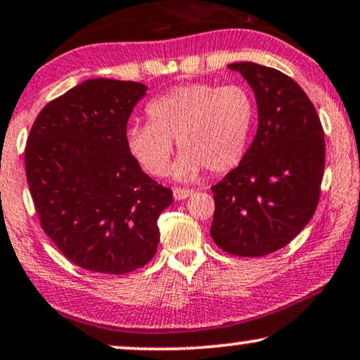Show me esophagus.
I'll return each instance as SVG.
<instances>
[{"mask_svg": "<svg viewBox=\"0 0 360 360\" xmlns=\"http://www.w3.org/2000/svg\"><path fill=\"white\" fill-rule=\"evenodd\" d=\"M172 194H174V199L176 200H183L186 198H189V195L194 194L193 189H186V188H176L172 191Z\"/></svg>", "mask_w": 360, "mask_h": 360, "instance_id": "34e87169", "label": "esophagus"}]
</instances>
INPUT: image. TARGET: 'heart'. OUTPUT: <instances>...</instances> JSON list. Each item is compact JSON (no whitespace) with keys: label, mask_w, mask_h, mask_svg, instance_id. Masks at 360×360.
I'll return each instance as SVG.
<instances>
[{"label":"heart","mask_w":360,"mask_h":360,"mask_svg":"<svg viewBox=\"0 0 360 360\" xmlns=\"http://www.w3.org/2000/svg\"><path fill=\"white\" fill-rule=\"evenodd\" d=\"M148 123L127 130V148L150 176L169 171L174 140L183 151L174 174L194 179L204 167L224 174L247 155L257 122L252 90L240 84L195 82L167 90L146 105Z\"/></svg>","instance_id":"1"}]
</instances>
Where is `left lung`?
<instances>
[{
  "label": "left lung",
  "instance_id": "left-lung-1",
  "mask_svg": "<svg viewBox=\"0 0 360 360\" xmlns=\"http://www.w3.org/2000/svg\"><path fill=\"white\" fill-rule=\"evenodd\" d=\"M255 92L257 136L240 165L210 188V236L230 255L265 257L293 240L316 212L324 174V131L313 102L283 72L229 65Z\"/></svg>",
  "mask_w": 360,
  "mask_h": 360
}]
</instances>
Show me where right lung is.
<instances>
[{"instance_id": "add662e5", "label": "right lung", "mask_w": 360, "mask_h": 360, "mask_svg": "<svg viewBox=\"0 0 360 360\" xmlns=\"http://www.w3.org/2000/svg\"><path fill=\"white\" fill-rule=\"evenodd\" d=\"M146 85L90 79L51 100L27 136L24 165L47 237L74 265L124 275L155 257L169 188L127 148V124Z\"/></svg>"}]
</instances>
